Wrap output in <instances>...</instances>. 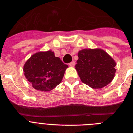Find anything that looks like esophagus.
Listing matches in <instances>:
<instances>
[{
  "mask_svg": "<svg viewBox=\"0 0 133 133\" xmlns=\"http://www.w3.org/2000/svg\"><path fill=\"white\" fill-rule=\"evenodd\" d=\"M75 62H74V61H73V62H71V63H69V66H71V67H74V65H75Z\"/></svg>",
  "mask_w": 133,
  "mask_h": 133,
  "instance_id": "obj_1",
  "label": "esophagus"
}]
</instances>
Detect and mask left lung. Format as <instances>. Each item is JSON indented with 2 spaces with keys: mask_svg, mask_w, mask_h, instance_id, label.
Instances as JSON below:
<instances>
[{
  "mask_svg": "<svg viewBox=\"0 0 133 133\" xmlns=\"http://www.w3.org/2000/svg\"><path fill=\"white\" fill-rule=\"evenodd\" d=\"M75 69L85 84L100 89L111 83L116 72V62L101 49H83L78 52Z\"/></svg>",
  "mask_w": 133,
  "mask_h": 133,
  "instance_id": "left-lung-1",
  "label": "left lung"
}]
</instances>
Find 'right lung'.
I'll return each mask as SVG.
<instances>
[{"label":"right lung","mask_w":133,"mask_h":133,"mask_svg":"<svg viewBox=\"0 0 133 133\" xmlns=\"http://www.w3.org/2000/svg\"><path fill=\"white\" fill-rule=\"evenodd\" d=\"M68 65L52 50L32 55L24 65L25 77L35 89L50 91L62 82Z\"/></svg>","instance_id":"1"}]
</instances>
